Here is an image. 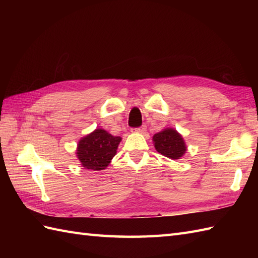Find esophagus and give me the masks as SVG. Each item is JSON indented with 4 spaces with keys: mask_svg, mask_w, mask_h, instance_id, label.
Segmentation results:
<instances>
[{
    "mask_svg": "<svg viewBox=\"0 0 258 258\" xmlns=\"http://www.w3.org/2000/svg\"><path fill=\"white\" fill-rule=\"evenodd\" d=\"M145 131H146V126L145 125H142V126H140V127L132 128V132H135V133H144Z\"/></svg>",
    "mask_w": 258,
    "mask_h": 258,
    "instance_id": "esophagus-1",
    "label": "esophagus"
}]
</instances>
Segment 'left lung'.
I'll return each instance as SVG.
<instances>
[{"instance_id": "8db88e82", "label": "left lung", "mask_w": 258, "mask_h": 258, "mask_svg": "<svg viewBox=\"0 0 258 258\" xmlns=\"http://www.w3.org/2000/svg\"><path fill=\"white\" fill-rule=\"evenodd\" d=\"M153 141L156 151L172 160H178L186 152L183 138L173 128H166L155 134Z\"/></svg>"}]
</instances>
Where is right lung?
I'll list each match as a JSON object with an SVG mask.
<instances>
[{"label": "right lung", "instance_id": "obj_1", "mask_svg": "<svg viewBox=\"0 0 258 258\" xmlns=\"http://www.w3.org/2000/svg\"><path fill=\"white\" fill-rule=\"evenodd\" d=\"M120 140L119 136H113L105 130L97 128L79 142L76 154L85 168L101 171L116 154Z\"/></svg>", "mask_w": 258, "mask_h": 258}]
</instances>
